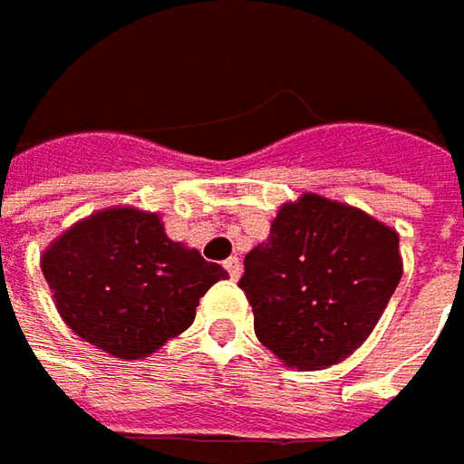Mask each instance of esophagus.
Wrapping results in <instances>:
<instances>
[{"label":"esophagus","instance_id":"1","mask_svg":"<svg viewBox=\"0 0 464 464\" xmlns=\"http://www.w3.org/2000/svg\"><path fill=\"white\" fill-rule=\"evenodd\" d=\"M224 269L229 272V277H232V280H237V277L243 275V261H240L237 256H229V258L224 261Z\"/></svg>","mask_w":464,"mask_h":464}]
</instances>
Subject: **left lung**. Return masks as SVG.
Here are the masks:
<instances>
[{
    "mask_svg": "<svg viewBox=\"0 0 464 464\" xmlns=\"http://www.w3.org/2000/svg\"><path fill=\"white\" fill-rule=\"evenodd\" d=\"M401 280L399 235L343 203H285L266 243L246 256L240 287L256 338L287 367L343 362L378 324Z\"/></svg>",
    "mask_w": 464,
    "mask_h": 464,
    "instance_id": "8db88e82",
    "label": "left lung"
}]
</instances>
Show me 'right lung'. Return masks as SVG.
<instances>
[{
  "label": "right lung",
  "instance_id": "add662e5",
  "mask_svg": "<svg viewBox=\"0 0 464 464\" xmlns=\"http://www.w3.org/2000/svg\"><path fill=\"white\" fill-rule=\"evenodd\" d=\"M65 324L118 359H140L184 333L200 298L227 272L166 237L155 214L89 216L42 256Z\"/></svg>",
  "mask_w": 464,
  "mask_h": 464
}]
</instances>
